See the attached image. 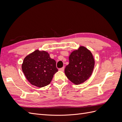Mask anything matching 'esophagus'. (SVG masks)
<instances>
[{
	"instance_id": "1",
	"label": "esophagus",
	"mask_w": 122,
	"mask_h": 122,
	"mask_svg": "<svg viewBox=\"0 0 122 122\" xmlns=\"http://www.w3.org/2000/svg\"><path fill=\"white\" fill-rule=\"evenodd\" d=\"M59 70H60V71H64V67H62V68L59 69Z\"/></svg>"
}]
</instances>
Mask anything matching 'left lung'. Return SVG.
I'll return each mask as SVG.
<instances>
[{"label":"left lung","mask_w":122,"mask_h":122,"mask_svg":"<svg viewBox=\"0 0 122 122\" xmlns=\"http://www.w3.org/2000/svg\"><path fill=\"white\" fill-rule=\"evenodd\" d=\"M95 65V61L90 50L83 46L73 51L69 56V64L65 73L67 78L75 84H80L89 78Z\"/></svg>","instance_id":"8db88e82"}]
</instances>
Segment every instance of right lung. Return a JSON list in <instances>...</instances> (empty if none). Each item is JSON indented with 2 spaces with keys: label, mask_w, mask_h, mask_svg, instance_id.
I'll return each mask as SVG.
<instances>
[{
  "label": "right lung",
  "mask_w": 122,
  "mask_h": 122,
  "mask_svg": "<svg viewBox=\"0 0 122 122\" xmlns=\"http://www.w3.org/2000/svg\"><path fill=\"white\" fill-rule=\"evenodd\" d=\"M22 69L28 81L39 87L48 85L58 71L56 61L46 51L38 50L25 57Z\"/></svg>",
  "instance_id": "right-lung-1"
}]
</instances>
